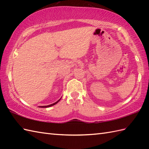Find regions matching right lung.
Segmentation results:
<instances>
[{"instance_id":"obj_1","label":"right lung","mask_w":149,"mask_h":149,"mask_svg":"<svg viewBox=\"0 0 149 149\" xmlns=\"http://www.w3.org/2000/svg\"><path fill=\"white\" fill-rule=\"evenodd\" d=\"M61 99H59L58 101H57V102H54V103H53V104H50V105H48V106H39L40 107H51V106H54V105H55V104H56L57 103H58L59 101L61 100Z\"/></svg>"}]
</instances>
